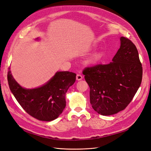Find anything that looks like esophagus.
Wrapping results in <instances>:
<instances>
[{"label": "esophagus", "mask_w": 151, "mask_h": 151, "mask_svg": "<svg viewBox=\"0 0 151 151\" xmlns=\"http://www.w3.org/2000/svg\"><path fill=\"white\" fill-rule=\"evenodd\" d=\"M82 76L81 75V74H77L76 76V79L77 81H81L82 79Z\"/></svg>", "instance_id": "obj_1"}]
</instances>
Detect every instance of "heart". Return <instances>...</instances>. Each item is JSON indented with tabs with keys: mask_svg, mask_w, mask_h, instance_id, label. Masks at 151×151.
<instances>
[{
	"mask_svg": "<svg viewBox=\"0 0 151 151\" xmlns=\"http://www.w3.org/2000/svg\"><path fill=\"white\" fill-rule=\"evenodd\" d=\"M101 57L102 55L100 53H96L95 54H93L89 59V60H87V64H89V65H93L96 64L97 62L100 60Z\"/></svg>",
	"mask_w": 151,
	"mask_h": 151,
	"instance_id": "b5f03b06",
	"label": "heart"
}]
</instances>
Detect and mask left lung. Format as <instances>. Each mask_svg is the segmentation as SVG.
I'll list each match as a JSON object with an SVG mask.
<instances>
[{
	"mask_svg": "<svg viewBox=\"0 0 151 151\" xmlns=\"http://www.w3.org/2000/svg\"><path fill=\"white\" fill-rule=\"evenodd\" d=\"M120 40V48L110 64H99L83 70L90 87L91 104L102 116L124 110L142 82V67L136 45L124 37Z\"/></svg>",
	"mask_w": 151,
	"mask_h": 151,
	"instance_id": "left-lung-1",
	"label": "left lung"
}]
</instances>
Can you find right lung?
Wrapping results in <instances>:
<instances>
[{"mask_svg": "<svg viewBox=\"0 0 151 151\" xmlns=\"http://www.w3.org/2000/svg\"><path fill=\"white\" fill-rule=\"evenodd\" d=\"M76 79L72 72H57L43 86L25 89L14 79L10 68L7 74L10 90L19 104L29 115L43 121H53L62 114L66 106L65 93Z\"/></svg>", "mask_w": 151, "mask_h": 151, "instance_id": "add662e5", "label": "right lung"}]
</instances>
